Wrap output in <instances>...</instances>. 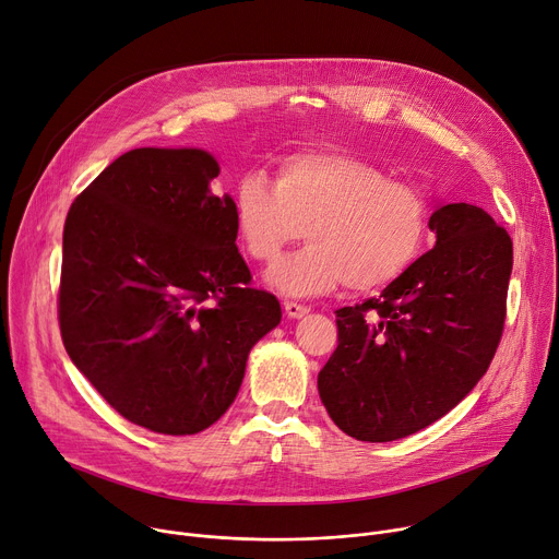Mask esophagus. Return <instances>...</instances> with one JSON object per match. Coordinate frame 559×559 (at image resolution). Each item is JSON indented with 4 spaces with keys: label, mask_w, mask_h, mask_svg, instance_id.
<instances>
[{
    "label": "esophagus",
    "mask_w": 559,
    "mask_h": 559,
    "mask_svg": "<svg viewBox=\"0 0 559 559\" xmlns=\"http://www.w3.org/2000/svg\"><path fill=\"white\" fill-rule=\"evenodd\" d=\"M284 311L290 320H299V318H305L309 313V307L297 305V302H284Z\"/></svg>",
    "instance_id": "1"
}]
</instances>
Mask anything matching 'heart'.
<instances>
[{
  "instance_id": "1",
  "label": "heart",
  "mask_w": 559,
  "mask_h": 559,
  "mask_svg": "<svg viewBox=\"0 0 559 559\" xmlns=\"http://www.w3.org/2000/svg\"><path fill=\"white\" fill-rule=\"evenodd\" d=\"M233 219L252 260L273 264L282 252L311 239L277 264L269 284L286 295H322L342 284L367 293L399 280L429 233L425 194L345 152L286 156L271 186L246 175L233 192Z\"/></svg>"
}]
</instances>
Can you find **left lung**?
Wrapping results in <instances>:
<instances>
[{"label": "left lung", "mask_w": 559, "mask_h": 559, "mask_svg": "<svg viewBox=\"0 0 559 559\" xmlns=\"http://www.w3.org/2000/svg\"><path fill=\"white\" fill-rule=\"evenodd\" d=\"M437 243L380 297L335 311L337 349L318 392L342 432L405 439L456 407L497 352L512 241L484 207L437 203Z\"/></svg>", "instance_id": "obj_1"}]
</instances>
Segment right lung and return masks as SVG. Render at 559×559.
<instances>
[{"mask_svg":"<svg viewBox=\"0 0 559 559\" xmlns=\"http://www.w3.org/2000/svg\"><path fill=\"white\" fill-rule=\"evenodd\" d=\"M199 147L118 156L71 205L60 331L78 371L127 420L186 437L237 399L250 349L282 320L250 288L233 197Z\"/></svg>","mask_w":559,"mask_h":559,"instance_id":"obj_1","label":"right lung"}]
</instances>
